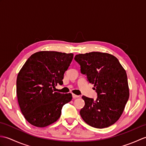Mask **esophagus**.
Instances as JSON below:
<instances>
[{
	"instance_id": "34e87169",
	"label": "esophagus",
	"mask_w": 146,
	"mask_h": 146,
	"mask_svg": "<svg viewBox=\"0 0 146 146\" xmlns=\"http://www.w3.org/2000/svg\"><path fill=\"white\" fill-rule=\"evenodd\" d=\"M78 97H80V96L76 95L75 94H73V98H78Z\"/></svg>"
}]
</instances>
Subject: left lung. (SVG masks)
Segmentation results:
<instances>
[{
	"label": "left lung",
	"instance_id": "8db88e82",
	"mask_svg": "<svg viewBox=\"0 0 146 146\" xmlns=\"http://www.w3.org/2000/svg\"><path fill=\"white\" fill-rule=\"evenodd\" d=\"M75 61L81 73L94 85L98 97L83 96L85 106L80 111L83 120L93 127H108L119 119L129 100L127 76L124 68L114 56L105 52H91L76 54Z\"/></svg>",
	"mask_w": 146,
	"mask_h": 146
}]
</instances>
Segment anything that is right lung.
<instances>
[{"instance_id": "1", "label": "right lung", "mask_w": 146, "mask_h": 146, "mask_svg": "<svg viewBox=\"0 0 146 146\" xmlns=\"http://www.w3.org/2000/svg\"><path fill=\"white\" fill-rule=\"evenodd\" d=\"M73 54L39 51L32 54L18 73L16 92L19 105L31 124L44 127L60 117L64 104L72 99L71 94L55 92L52 88L63 84L64 73Z\"/></svg>"}]
</instances>
